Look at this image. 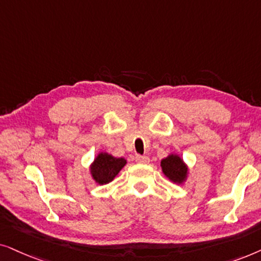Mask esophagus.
I'll return each mask as SVG.
<instances>
[{
    "instance_id": "obj_1",
    "label": "esophagus",
    "mask_w": 261,
    "mask_h": 261,
    "mask_svg": "<svg viewBox=\"0 0 261 261\" xmlns=\"http://www.w3.org/2000/svg\"><path fill=\"white\" fill-rule=\"evenodd\" d=\"M136 162L138 163H148L149 162V158L145 155H136Z\"/></svg>"
}]
</instances>
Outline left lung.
<instances>
[{
  "mask_svg": "<svg viewBox=\"0 0 261 261\" xmlns=\"http://www.w3.org/2000/svg\"><path fill=\"white\" fill-rule=\"evenodd\" d=\"M162 171L173 182L181 184L186 178L187 167L178 155H169L161 161Z\"/></svg>",
  "mask_w": 261,
  "mask_h": 261,
  "instance_id": "8db88e82",
  "label": "left lung"
}]
</instances>
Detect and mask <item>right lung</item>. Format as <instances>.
Here are the masks:
<instances>
[{
	"mask_svg": "<svg viewBox=\"0 0 261 261\" xmlns=\"http://www.w3.org/2000/svg\"><path fill=\"white\" fill-rule=\"evenodd\" d=\"M126 163L125 159L113 158L112 155L101 152L92 165L93 179L100 185L109 184L116 178V175Z\"/></svg>",
	"mask_w": 261,
	"mask_h": 261,
	"instance_id": "add662e5",
	"label": "right lung"
}]
</instances>
